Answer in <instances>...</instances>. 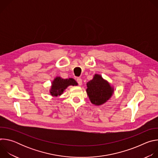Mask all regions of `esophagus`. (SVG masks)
Segmentation results:
<instances>
[{"label":"esophagus","instance_id":"34e87169","mask_svg":"<svg viewBox=\"0 0 158 158\" xmlns=\"http://www.w3.org/2000/svg\"><path fill=\"white\" fill-rule=\"evenodd\" d=\"M77 83L79 85H81L82 84V80L81 78H77Z\"/></svg>","mask_w":158,"mask_h":158}]
</instances>
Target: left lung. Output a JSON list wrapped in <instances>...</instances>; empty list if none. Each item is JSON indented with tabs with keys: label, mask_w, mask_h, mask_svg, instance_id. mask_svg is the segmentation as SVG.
Masks as SVG:
<instances>
[{
	"label": "left lung",
	"mask_w": 158,
	"mask_h": 158,
	"mask_svg": "<svg viewBox=\"0 0 158 158\" xmlns=\"http://www.w3.org/2000/svg\"><path fill=\"white\" fill-rule=\"evenodd\" d=\"M86 92L91 103L101 106L106 102L114 94V87L104 79L100 74H96L93 79L87 82Z\"/></svg>",
	"instance_id": "left-lung-1"
}]
</instances>
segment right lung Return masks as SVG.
<instances>
[{"label": "right lung", "mask_w": 158, "mask_h": 158, "mask_svg": "<svg viewBox=\"0 0 158 158\" xmlns=\"http://www.w3.org/2000/svg\"><path fill=\"white\" fill-rule=\"evenodd\" d=\"M77 85V82L73 78L63 79L59 76H57L52 82L49 93L51 96L57 97L62 94L65 89L68 86Z\"/></svg>", "instance_id": "add662e5"}]
</instances>
